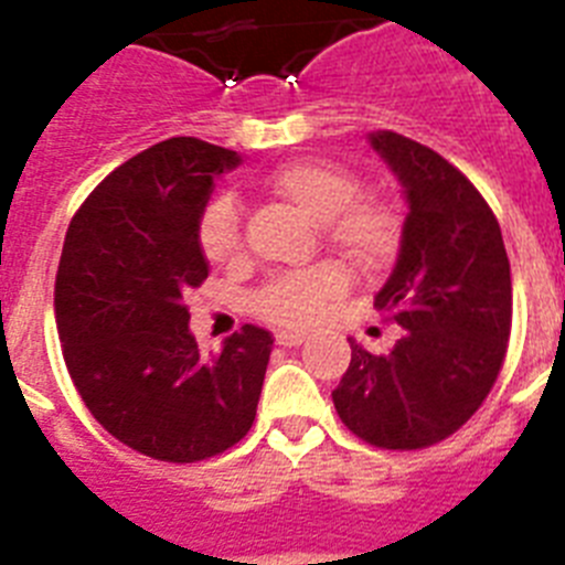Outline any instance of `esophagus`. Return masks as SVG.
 I'll return each mask as SVG.
<instances>
[{
  "mask_svg": "<svg viewBox=\"0 0 565 565\" xmlns=\"http://www.w3.org/2000/svg\"><path fill=\"white\" fill-rule=\"evenodd\" d=\"M306 342V333L302 331H279L277 333V344H282V348H297V344Z\"/></svg>",
  "mask_w": 565,
  "mask_h": 565,
  "instance_id": "34e87169",
  "label": "esophagus"
}]
</instances>
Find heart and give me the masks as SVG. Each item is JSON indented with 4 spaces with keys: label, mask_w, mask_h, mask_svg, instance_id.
I'll return each mask as SVG.
<instances>
[{
    "label": "heart",
    "mask_w": 565,
    "mask_h": 565,
    "mask_svg": "<svg viewBox=\"0 0 565 565\" xmlns=\"http://www.w3.org/2000/svg\"><path fill=\"white\" fill-rule=\"evenodd\" d=\"M274 198L319 223V234L362 271L387 266L402 243V221L396 209L376 194H359V178L351 169L331 161H291L266 178ZM203 257L214 268H239L246 263L243 223L232 198H217L206 206L198 226ZM348 274L337 263L294 271L271 279L254 297V311L266 322L282 328H306L322 313L328 302L342 297Z\"/></svg>",
    "instance_id": "obj_1"
}]
</instances>
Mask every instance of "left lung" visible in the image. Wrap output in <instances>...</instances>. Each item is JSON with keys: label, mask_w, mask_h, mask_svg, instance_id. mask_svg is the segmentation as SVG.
<instances>
[{"label": "left lung", "mask_w": 565, "mask_h": 565, "mask_svg": "<svg viewBox=\"0 0 565 565\" xmlns=\"http://www.w3.org/2000/svg\"><path fill=\"white\" fill-rule=\"evenodd\" d=\"M371 147L404 189L398 259L373 306L402 339L387 356L351 342L333 396L353 436L382 450H422L469 422L489 396L512 328L501 226L472 183L424 143L379 129Z\"/></svg>", "instance_id": "1"}]
</instances>
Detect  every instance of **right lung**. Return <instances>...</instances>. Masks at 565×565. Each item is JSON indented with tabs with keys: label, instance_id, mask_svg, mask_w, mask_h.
I'll return each mask as SVG.
<instances>
[{
	"label": "right lung",
	"instance_id": "add662e5",
	"mask_svg": "<svg viewBox=\"0 0 565 565\" xmlns=\"http://www.w3.org/2000/svg\"><path fill=\"white\" fill-rule=\"evenodd\" d=\"M232 149L169 138L109 172L70 221L56 274L64 364L109 436L169 463L221 456L252 430L271 333L243 326L203 356L186 297L209 277L198 243Z\"/></svg>",
	"mask_w": 565,
	"mask_h": 565
}]
</instances>
